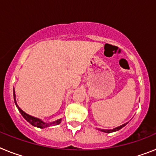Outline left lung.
<instances>
[{
    "mask_svg": "<svg viewBox=\"0 0 156 156\" xmlns=\"http://www.w3.org/2000/svg\"><path fill=\"white\" fill-rule=\"evenodd\" d=\"M128 122H126V123H124V124L121 125V126H117V127L114 128V129H98L99 130H101V132H104V133H112V132H115V131H118V130H119L120 129H122V127H124L125 126H126V124H127Z\"/></svg>",
    "mask_w": 156,
    "mask_h": 156,
    "instance_id": "obj_1",
    "label": "left lung"
}]
</instances>
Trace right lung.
Instances as JSON below:
<instances>
[{"label":"right lung","mask_w":156,"mask_h":156,"mask_svg":"<svg viewBox=\"0 0 156 156\" xmlns=\"http://www.w3.org/2000/svg\"><path fill=\"white\" fill-rule=\"evenodd\" d=\"M13 96H14V101H15V104H16V107L19 109V112L21 113V115H23V118H24L27 122H29L31 125H33L34 126L36 127L41 128V129H44V128L49 127V126H56V125H58L60 122H62V119H57L55 121H53V122H45L42 120V119H39V118H37V117L32 116V115H29V114L26 113L24 111L19 108V106L18 105L17 101H16V91H15V88H13Z\"/></svg>","instance_id":"right-lung-1"}]
</instances>
